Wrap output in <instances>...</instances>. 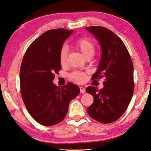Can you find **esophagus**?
I'll return each mask as SVG.
<instances>
[{
  "mask_svg": "<svg viewBox=\"0 0 151 151\" xmlns=\"http://www.w3.org/2000/svg\"><path fill=\"white\" fill-rule=\"evenodd\" d=\"M80 93H85V91H86L85 88H84L83 86H80Z\"/></svg>",
  "mask_w": 151,
  "mask_h": 151,
  "instance_id": "esophagus-1",
  "label": "esophagus"
}]
</instances>
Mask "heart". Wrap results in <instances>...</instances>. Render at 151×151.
<instances>
[{
    "mask_svg": "<svg viewBox=\"0 0 151 151\" xmlns=\"http://www.w3.org/2000/svg\"><path fill=\"white\" fill-rule=\"evenodd\" d=\"M76 47L82 53L84 57H93L96 52V47L91 40L88 38L80 39L76 43ZM68 50L66 47H63L60 52V62L62 65H64L67 61ZM72 78L76 82H83L86 78L85 74L81 72H76L72 75Z\"/></svg>",
    "mask_w": 151,
    "mask_h": 151,
    "instance_id": "1",
    "label": "heart"
}]
</instances>
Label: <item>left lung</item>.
<instances>
[{
    "label": "left lung",
    "mask_w": 151,
    "mask_h": 151,
    "mask_svg": "<svg viewBox=\"0 0 151 151\" xmlns=\"http://www.w3.org/2000/svg\"><path fill=\"white\" fill-rule=\"evenodd\" d=\"M85 29L97 39L101 49V59L92 80L104 79L100 91L95 86L86 88L94 99L87 113L101 123L113 122L124 114L133 96V63L122 40L111 30L98 26Z\"/></svg>",
    "instance_id": "obj_1"
}]
</instances>
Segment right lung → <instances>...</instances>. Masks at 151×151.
<instances>
[{"mask_svg": "<svg viewBox=\"0 0 151 151\" xmlns=\"http://www.w3.org/2000/svg\"><path fill=\"white\" fill-rule=\"evenodd\" d=\"M73 30H49L35 40L27 50L20 67V92L29 113L43 126L60 122L67 115L71 100L80 93L71 82L58 87L55 74L61 69L60 52Z\"/></svg>", "mask_w": 151, "mask_h": 151, "instance_id": "add662e5", "label": "right lung"}]
</instances>
